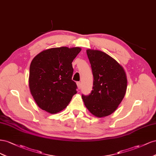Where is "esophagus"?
<instances>
[{
	"label": "esophagus",
	"mask_w": 156,
	"mask_h": 156,
	"mask_svg": "<svg viewBox=\"0 0 156 156\" xmlns=\"http://www.w3.org/2000/svg\"><path fill=\"white\" fill-rule=\"evenodd\" d=\"M76 85H77L78 89V90H80V87H81V83L80 82H76Z\"/></svg>",
	"instance_id": "34e87169"
}]
</instances>
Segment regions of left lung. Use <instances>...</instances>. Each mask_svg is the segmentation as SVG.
<instances>
[{"instance_id":"8db88e82","label":"left lung","mask_w":156,"mask_h":156,"mask_svg":"<svg viewBox=\"0 0 156 156\" xmlns=\"http://www.w3.org/2000/svg\"><path fill=\"white\" fill-rule=\"evenodd\" d=\"M86 52L94 80L91 93L82 95V99L93 115L107 116L117 109L126 95V71L117 61L103 51L88 49Z\"/></svg>"}]
</instances>
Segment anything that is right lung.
I'll use <instances>...</instances> for the list:
<instances>
[{"label":"right lung","mask_w":156,"mask_h":156,"mask_svg":"<svg viewBox=\"0 0 156 156\" xmlns=\"http://www.w3.org/2000/svg\"><path fill=\"white\" fill-rule=\"evenodd\" d=\"M82 49L79 47L53 48L43 50L31 61L29 86L38 107L50 114L65 109L77 86L72 80V63Z\"/></svg>","instance_id":"obj_1"}]
</instances>
